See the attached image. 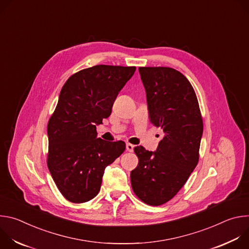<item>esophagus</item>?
Segmentation results:
<instances>
[{
	"label": "esophagus",
	"instance_id": "obj_1",
	"mask_svg": "<svg viewBox=\"0 0 249 249\" xmlns=\"http://www.w3.org/2000/svg\"><path fill=\"white\" fill-rule=\"evenodd\" d=\"M134 148H135V146H134V145L129 144V143H127V144H126V150H127V152L132 153V152L134 151Z\"/></svg>",
	"mask_w": 249,
	"mask_h": 249
}]
</instances>
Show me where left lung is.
<instances>
[{
    "mask_svg": "<svg viewBox=\"0 0 249 249\" xmlns=\"http://www.w3.org/2000/svg\"><path fill=\"white\" fill-rule=\"evenodd\" d=\"M152 124L163 131L155 152L138 146V166L131 171L135 194L148 205L172 199L199 160L203 121L195 91L180 73L166 67L139 68Z\"/></svg>",
    "mask_w": 249,
    "mask_h": 249,
    "instance_id": "1",
    "label": "left lung"
}]
</instances>
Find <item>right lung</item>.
<instances>
[{
	"mask_svg": "<svg viewBox=\"0 0 249 249\" xmlns=\"http://www.w3.org/2000/svg\"><path fill=\"white\" fill-rule=\"evenodd\" d=\"M136 67L96 65L80 71L63 86L48 127V168L62 195L73 203L94 198L105 167L125 151L123 141L97 138L96 126L111 114L113 103Z\"/></svg>",
	"mask_w": 249,
	"mask_h": 249,
	"instance_id": "1",
	"label": "right lung"
}]
</instances>
